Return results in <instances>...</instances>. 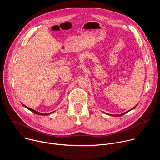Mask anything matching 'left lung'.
Here are the masks:
<instances>
[{"mask_svg":"<svg viewBox=\"0 0 160 160\" xmlns=\"http://www.w3.org/2000/svg\"><path fill=\"white\" fill-rule=\"evenodd\" d=\"M138 105V104H137L135 106H134L132 109H130V110H128V111H126V112H123V113H122V114H120V115H109V114H108V113H106V114H107V115H111V116H115V117H120V116H122V115H123L124 114H125V113H127V112H128V111H131V110H132L133 109H134Z\"/></svg>","mask_w":160,"mask_h":160,"instance_id":"1","label":"left lung"}]
</instances>
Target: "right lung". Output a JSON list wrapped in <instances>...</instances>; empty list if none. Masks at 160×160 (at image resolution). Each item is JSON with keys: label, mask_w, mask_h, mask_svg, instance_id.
<instances>
[{"label": "right lung", "mask_w": 160, "mask_h": 160, "mask_svg": "<svg viewBox=\"0 0 160 160\" xmlns=\"http://www.w3.org/2000/svg\"><path fill=\"white\" fill-rule=\"evenodd\" d=\"M22 104V103H21ZM22 104V106H23L25 108H27L28 109H29L30 111H31L32 112H34L35 114H36V115H42V116H45V115H50L51 113H52V112H49V113H42V112H38V111H35V110H34V109H32V108H28V107H27V106H25V105H24L23 104Z\"/></svg>", "instance_id": "right-lung-1"}]
</instances>
